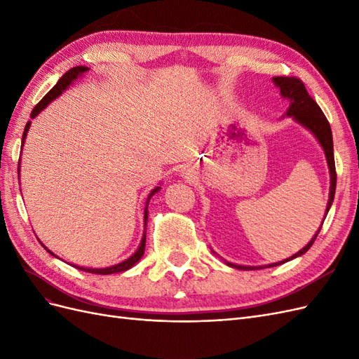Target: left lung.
<instances>
[{
    "mask_svg": "<svg viewBox=\"0 0 359 359\" xmlns=\"http://www.w3.org/2000/svg\"><path fill=\"white\" fill-rule=\"evenodd\" d=\"M273 81L280 88L281 95H283L285 99H289V102H290V106H289L286 115L293 116V119H295L297 123H299L301 126L309 128L310 132L314 136H316V139L319 140V144L322 145V148L325 151V157H327V161H328L330 177H331L330 199H328V205H327V211H325L328 214L331 205L334 202L335 186H337V172H335V161H334V144H332L331 126L328 123L327 116L323 115L319 104L314 102L310 97V94L307 93L306 85L302 83L301 79L293 78V76H290V78H287V76H276V78H273ZM327 214H325L323 219H327ZM323 222H322V224H323ZM322 224L318 229L316 235L311 238L310 243L306 247L301 248L297 255L290 256L289 259L281 260V262L271 264V265H266V266H243V265H235V264H231V262H226V264L232 266V268H238V269H262V268H271V266H277V265H281L285 262H289V260L306 253L307 250L313 245L314 240H316V236L319 235V232L322 229Z\"/></svg>",
    "mask_w": 359,
    "mask_h": 359,
    "instance_id": "obj_1",
    "label": "left lung"
}]
</instances>
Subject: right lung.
Masks as SVG:
<instances>
[{"instance_id":"right-lung-1","label":"right lung","mask_w":359,"mask_h":359,"mask_svg":"<svg viewBox=\"0 0 359 359\" xmlns=\"http://www.w3.org/2000/svg\"><path fill=\"white\" fill-rule=\"evenodd\" d=\"M85 72H88V67H85V66H78V67H73V69H70L67 73H64L62 74V78L57 82V85L53 86V88L43 97V99L36 104V107L34 109H32V112H31V118H36L43 109H45V107L52 102V100H55L57 97L60 95V94H62V91L66 90V88H69V85L73 82V81H76L79 78V76L82 74V73H85ZM29 126H31V121H28L27 123V126H25V130H24V135H22V145H24V142H25V137H27V133H28V128H29ZM160 190V187H156L153 191H151L149 194H148V199H147V203H145V211H144V235H142V241H140V245H139V248L136 250V252L130 256L128 259H126L124 262H121V264H116V265H114V266H107V268H83V266H74V268H78V269H81V271H85V273H91V274H102V276H107V274H115V273H123V271H127V269H130L132 268L137 260L144 256V252H145V241H147V222H148V203H149V199L154 196V193H157ZM43 245V244H41ZM45 247V245H43ZM46 248V247H45ZM48 250V248H46ZM48 252L52 255V256H55L53 255L50 250H48Z\"/></svg>"}]
</instances>
